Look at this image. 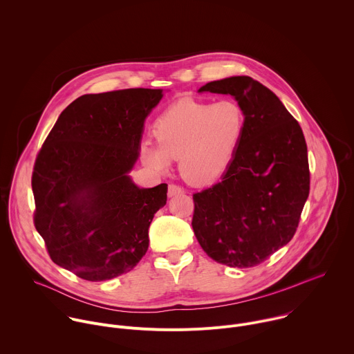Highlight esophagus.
Here are the masks:
<instances>
[{
    "instance_id": "esophagus-1",
    "label": "esophagus",
    "mask_w": 354,
    "mask_h": 354,
    "mask_svg": "<svg viewBox=\"0 0 354 354\" xmlns=\"http://www.w3.org/2000/svg\"><path fill=\"white\" fill-rule=\"evenodd\" d=\"M184 192V188H181L180 185H176V184H169V188H167V195L169 198L174 196V195H180Z\"/></svg>"
}]
</instances>
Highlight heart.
I'll return each instance as SVG.
<instances>
[{"label": "heart", "mask_w": 354, "mask_h": 354, "mask_svg": "<svg viewBox=\"0 0 354 354\" xmlns=\"http://www.w3.org/2000/svg\"><path fill=\"white\" fill-rule=\"evenodd\" d=\"M246 130V116L234 100L217 102L183 98L155 122L156 142L141 147L142 163L165 173L178 159L181 177L191 184L218 178L235 158Z\"/></svg>", "instance_id": "heart-1"}]
</instances>
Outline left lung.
<instances>
[{
  "label": "left lung",
  "instance_id": "obj_1",
  "mask_svg": "<svg viewBox=\"0 0 354 354\" xmlns=\"http://www.w3.org/2000/svg\"><path fill=\"white\" fill-rule=\"evenodd\" d=\"M202 91L235 97L246 130L221 181L194 194L192 228L214 261L253 267L296 232L310 192L306 140L279 98L249 76L210 82Z\"/></svg>",
  "mask_w": 354,
  "mask_h": 354
}]
</instances>
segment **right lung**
I'll return each mask as SVG.
<instances>
[{"label": "right lung", "instance_id": "right-lung-1", "mask_svg": "<svg viewBox=\"0 0 354 354\" xmlns=\"http://www.w3.org/2000/svg\"><path fill=\"white\" fill-rule=\"evenodd\" d=\"M162 90L87 94L58 118L37 153L35 227L51 260L87 281L131 271L148 250V228L167 184L138 188L127 173L144 120Z\"/></svg>", "mask_w": 354, "mask_h": 354}]
</instances>
